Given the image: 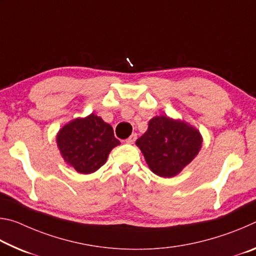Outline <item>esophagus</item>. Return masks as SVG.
Segmentation results:
<instances>
[{
    "mask_svg": "<svg viewBox=\"0 0 256 256\" xmlns=\"http://www.w3.org/2000/svg\"><path fill=\"white\" fill-rule=\"evenodd\" d=\"M136 133H132L131 136H130V138L125 140V142H126V144H134V142H136Z\"/></svg>",
    "mask_w": 256,
    "mask_h": 256,
    "instance_id": "esophagus-1",
    "label": "esophagus"
}]
</instances>
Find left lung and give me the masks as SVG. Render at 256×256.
Instances as JSON below:
<instances>
[{"instance_id":"8db88e82","label":"left lung","mask_w":256,"mask_h":256,"mask_svg":"<svg viewBox=\"0 0 256 256\" xmlns=\"http://www.w3.org/2000/svg\"><path fill=\"white\" fill-rule=\"evenodd\" d=\"M136 144L151 170L160 177H174L196 157L202 146L200 132L180 120L160 115L149 120L146 132Z\"/></svg>"}]
</instances>
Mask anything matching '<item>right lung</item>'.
I'll list each match as a JSON object with an SVG mask.
<instances>
[{"mask_svg": "<svg viewBox=\"0 0 256 256\" xmlns=\"http://www.w3.org/2000/svg\"><path fill=\"white\" fill-rule=\"evenodd\" d=\"M56 142L63 159L80 174L98 170L112 149L120 144L110 125L94 112L64 125L56 136Z\"/></svg>", "mask_w": 256, "mask_h": 256, "instance_id": "add662e5", "label": "right lung"}]
</instances>
